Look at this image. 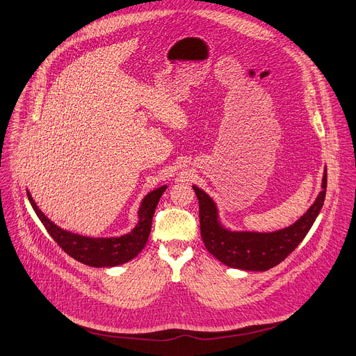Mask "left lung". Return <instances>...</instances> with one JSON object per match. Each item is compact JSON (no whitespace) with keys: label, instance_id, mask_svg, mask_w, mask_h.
<instances>
[{"label":"left lung","instance_id":"1","mask_svg":"<svg viewBox=\"0 0 356 356\" xmlns=\"http://www.w3.org/2000/svg\"><path fill=\"white\" fill-rule=\"evenodd\" d=\"M193 188L199 199L200 233L207 251L232 268L267 271L284 261L312 227L325 200L327 168L322 177V191L307 213L289 227L270 233L225 229L218 220V210L213 199L197 186H193Z\"/></svg>","mask_w":356,"mask_h":356}]
</instances>
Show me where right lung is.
Here are the masks:
<instances>
[{
    "label": "right lung",
    "mask_w": 356,
    "mask_h": 356,
    "mask_svg": "<svg viewBox=\"0 0 356 356\" xmlns=\"http://www.w3.org/2000/svg\"><path fill=\"white\" fill-rule=\"evenodd\" d=\"M168 186H161L142 200L139 207V221L136 227L124 236L109 237V238H92L79 236L71 232L63 230L54 224L35 204L31 193L26 191L28 200L37 213L38 218L44 224V227L55 243L65 251L68 255L75 258L76 261L90 266V267H116L124 264L135 258L146 245V241L152 229V218L156 210V206L163 195Z\"/></svg>",
    "instance_id": "right-lung-1"
}]
</instances>
